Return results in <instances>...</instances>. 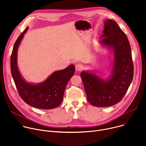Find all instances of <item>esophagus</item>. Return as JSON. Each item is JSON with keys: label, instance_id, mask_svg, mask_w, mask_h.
<instances>
[{"label": "esophagus", "instance_id": "esophagus-1", "mask_svg": "<svg viewBox=\"0 0 146 146\" xmlns=\"http://www.w3.org/2000/svg\"><path fill=\"white\" fill-rule=\"evenodd\" d=\"M82 65L81 64H78L77 65H76V70L77 71H81L82 69Z\"/></svg>", "mask_w": 146, "mask_h": 146}]
</instances>
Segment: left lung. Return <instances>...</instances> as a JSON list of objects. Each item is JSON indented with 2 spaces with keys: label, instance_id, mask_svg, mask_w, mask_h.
<instances>
[{
  "label": "left lung",
  "instance_id": "8db88e82",
  "mask_svg": "<svg viewBox=\"0 0 146 146\" xmlns=\"http://www.w3.org/2000/svg\"><path fill=\"white\" fill-rule=\"evenodd\" d=\"M100 43L112 48L114 61L112 75L108 80L95 74L81 72L88 102L96 107H109L120 102L125 95L133 76V65L129 40L114 21L105 22Z\"/></svg>",
  "mask_w": 146,
  "mask_h": 146
}]
</instances>
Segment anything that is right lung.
Segmentation results:
<instances>
[{
	"instance_id": "add662e5",
	"label": "right lung",
	"mask_w": 146,
	"mask_h": 146,
	"mask_svg": "<svg viewBox=\"0 0 146 146\" xmlns=\"http://www.w3.org/2000/svg\"><path fill=\"white\" fill-rule=\"evenodd\" d=\"M27 28L17 39L11 55V74L20 97L28 105L41 109H52L59 106L63 100L66 86L73 76L75 66L71 65L66 69L54 72L44 82L32 84L21 76L17 66V50Z\"/></svg>"
}]
</instances>
